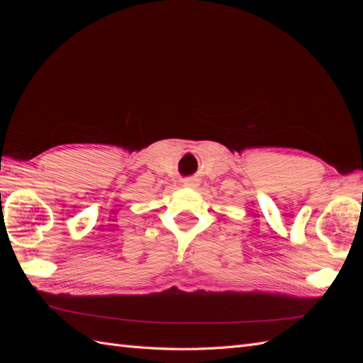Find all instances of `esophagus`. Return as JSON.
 <instances>
[{"mask_svg": "<svg viewBox=\"0 0 363 363\" xmlns=\"http://www.w3.org/2000/svg\"><path fill=\"white\" fill-rule=\"evenodd\" d=\"M196 184H199V183H196L195 179H186V180H183V186H186V188H195Z\"/></svg>", "mask_w": 363, "mask_h": 363, "instance_id": "34e87169", "label": "esophagus"}]
</instances>
